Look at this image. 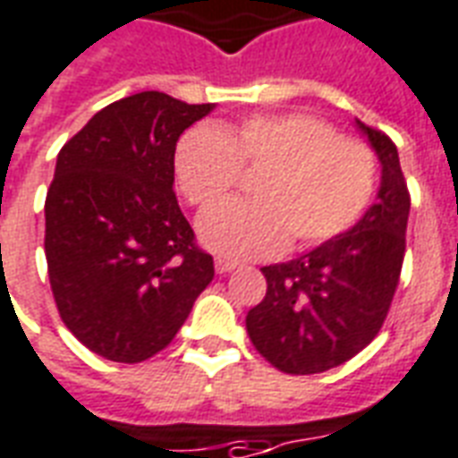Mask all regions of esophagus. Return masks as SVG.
<instances>
[{
    "label": "esophagus",
    "instance_id": "obj_1",
    "mask_svg": "<svg viewBox=\"0 0 458 458\" xmlns=\"http://www.w3.org/2000/svg\"><path fill=\"white\" fill-rule=\"evenodd\" d=\"M236 266H239V263L226 261V259H216V261H215L216 273H232V270H236Z\"/></svg>",
    "mask_w": 458,
    "mask_h": 458
}]
</instances>
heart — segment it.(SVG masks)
<instances>
[{
    "label": "heart",
    "mask_w": 458,
    "mask_h": 458,
    "mask_svg": "<svg viewBox=\"0 0 458 458\" xmlns=\"http://www.w3.org/2000/svg\"><path fill=\"white\" fill-rule=\"evenodd\" d=\"M253 202L209 207L197 222L199 242L225 259H268L290 243L312 249L363 215L376 188L369 146L339 139L312 114H253L222 129L199 123L175 148V175L190 202L207 207L239 182L242 168H263Z\"/></svg>",
    "instance_id": "obj_1"
}]
</instances>
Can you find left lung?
Segmentation results:
<instances>
[{
	"label": "left lung",
	"mask_w": 458,
	"mask_h": 458,
	"mask_svg": "<svg viewBox=\"0 0 458 458\" xmlns=\"http://www.w3.org/2000/svg\"><path fill=\"white\" fill-rule=\"evenodd\" d=\"M380 163V188L366 215L300 259L266 266V298L249 310L256 352L283 373L342 366L378 335L398 288L410 195L395 143L356 119Z\"/></svg>",
	"instance_id": "1"
}]
</instances>
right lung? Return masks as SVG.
<instances>
[{
  "label": "right lung",
  "mask_w": 458,
  "mask_h": 458,
  "mask_svg": "<svg viewBox=\"0 0 458 458\" xmlns=\"http://www.w3.org/2000/svg\"><path fill=\"white\" fill-rule=\"evenodd\" d=\"M212 109L139 92L60 148L46 195L48 278L65 327L102 359L163 352L215 278L173 192L180 133Z\"/></svg>",
  "instance_id": "add662e5"
}]
</instances>
